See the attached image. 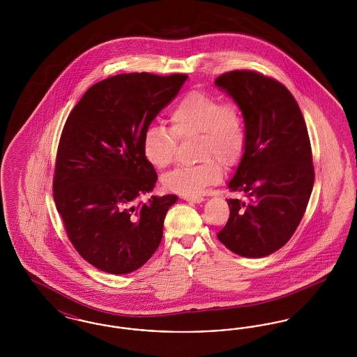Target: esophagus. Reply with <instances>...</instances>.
Listing matches in <instances>:
<instances>
[{
	"mask_svg": "<svg viewBox=\"0 0 357 357\" xmlns=\"http://www.w3.org/2000/svg\"><path fill=\"white\" fill-rule=\"evenodd\" d=\"M183 198L188 202H192V204H201L204 201V197H201V195H185Z\"/></svg>",
	"mask_w": 357,
	"mask_h": 357,
	"instance_id": "34e87169",
	"label": "esophagus"
}]
</instances>
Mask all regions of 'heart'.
<instances>
[{
  "mask_svg": "<svg viewBox=\"0 0 357 357\" xmlns=\"http://www.w3.org/2000/svg\"><path fill=\"white\" fill-rule=\"evenodd\" d=\"M171 128L151 126L142 142L146 160L156 169L170 166L175 158L178 137L199 135L198 158L204 160L190 167L167 172L162 182L167 190L182 195H199L221 181V165L237 162L245 146V124L241 107L233 100L204 91H192L183 96L170 114Z\"/></svg>",
  "mask_w": 357,
  "mask_h": 357,
  "instance_id": "b5f03b06",
  "label": "heart"
}]
</instances>
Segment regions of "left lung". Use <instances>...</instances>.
I'll use <instances>...</instances> for the list:
<instances>
[{"label": "left lung", "mask_w": 357, "mask_h": 357, "mask_svg": "<svg viewBox=\"0 0 357 357\" xmlns=\"http://www.w3.org/2000/svg\"><path fill=\"white\" fill-rule=\"evenodd\" d=\"M215 85L243 115L245 151L229 188L249 199H227L230 217L217 237L236 255L266 257L294 234L312 194L305 120L285 85L255 70L226 72Z\"/></svg>", "instance_id": "1"}]
</instances>
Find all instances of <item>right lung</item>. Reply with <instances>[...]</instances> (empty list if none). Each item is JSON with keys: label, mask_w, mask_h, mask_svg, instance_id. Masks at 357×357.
Listing matches in <instances>:
<instances>
[{"label": "right lung", "mask_w": 357, "mask_h": 357, "mask_svg": "<svg viewBox=\"0 0 357 357\" xmlns=\"http://www.w3.org/2000/svg\"><path fill=\"white\" fill-rule=\"evenodd\" d=\"M187 75L123 73L92 85L63 128L53 199L69 241L102 272L127 274L143 266L163 237L176 195L137 199L158 175L142 151L153 118L178 95Z\"/></svg>", "instance_id": "right-lung-1"}]
</instances>
